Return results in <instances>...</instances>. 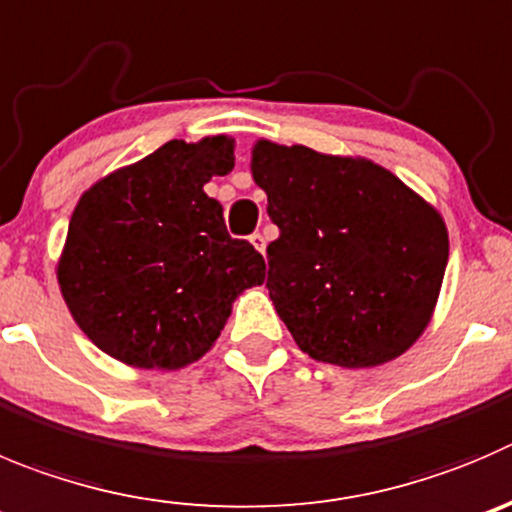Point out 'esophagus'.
<instances>
[{
    "label": "esophagus",
    "instance_id": "esophagus-1",
    "mask_svg": "<svg viewBox=\"0 0 512 512\" xmlns=\"http://www.w3.org/2000/svg\"><path fill=\"white\" fill-rule=\"evenodd\" d=\"M251 243H253V248H256V251H261V253L266 251V238H264V233H253Z\"/></svg>",
    "mask_w": 512,
    "mask_h": 512
}]
</instances>
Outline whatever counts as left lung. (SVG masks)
<instances>
[{
	"label": "left lung",
	"instance_id": "left-lung-1",
	"mask_svg": "<svg viewBox=\"0 0 512 512\" xmlns=\"http://www.w3.org/2000/svg\"><path fill=\"white\" fill-rule=\"evenodd\" d=\"M251 170L279 226L266 289L301 352L357 369L410 349L445 276L440 213L362 158L259 140Z\"/></svg>",
	"mask_w": 512,
	"mask_h": 512
}]
</instances>
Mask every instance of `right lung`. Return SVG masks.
<instances>
[{
    "label": "right lung",
    "mask_w": 512,
    "mask_h": 512,
    "mask_svg": "<svg viewBox=\"0 0 512 512\" xmlns=\"http://www.w3.org/2000/svg\"><path fill=\"white\" fill-rule=\"evenodd\" d=\"M233 168V140H170L77 203L57 279L92 344L143 369H180L213 347L264 256L231 238L203 186Z\"/></svg>",
    "instance_id": "right-lung-1"
}]
</instances>
